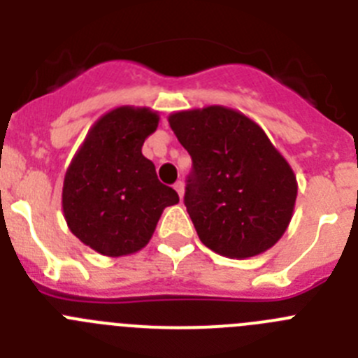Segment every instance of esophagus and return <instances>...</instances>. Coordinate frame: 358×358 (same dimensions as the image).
<instances>
[{"mask_svg": "<svg viewBox=\"0 0 358 358\" xmlns=\"http://www.w3.org/2000/svg\"><path fill=\"white\" fill-rule=\"evenodd\" d=\"M173 188H176V192H177V194H179V197L182 199V195H185V182L177 181L176 185H173Z\"/></svg>", "mask_w": 358, "mask_h": 358, "instance_id": "34e87169", "label": "esophagus"}]
</instances>
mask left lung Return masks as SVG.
Instances as JSON below:
<instances>
[{
  "mask_svg": "<svg viewBox=\"0 0 358 358\" xmlns=\"http://www.w3.org/2000/svg\"><path fill=\"white\" fill-rule=\"evenodd\" d=\"M169 123L192 156L185 206L201 242L238 260L273 248L292 218L297 182L260 125L222 106L179 110Z\"/></svg>",
  "mask_w": 358,
  "mask_h": 358,
  "instance_id": "8db88e82",
  "label": "left lung"
}]
</instances>
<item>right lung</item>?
Segmentation results:
<instances>
[{
  "mask_svg": "<svg viewBox=\"0 0 358 358\" xmlns=\"http://www.w3.org/2000/svg\"><path fill=\"white\" fill-rule=\"evenodd\" d=\"M159 116L147 107L123 106L94 123L71 159L62 186V210L71 233L100 255L140 251L161 213L179 202L141 154Z\"/></svg>",
  "mask_w": 358,
  "mask_h": 358,
  "instance_id": "obj_1",
  "label": "right lung"
}]
</instances>
